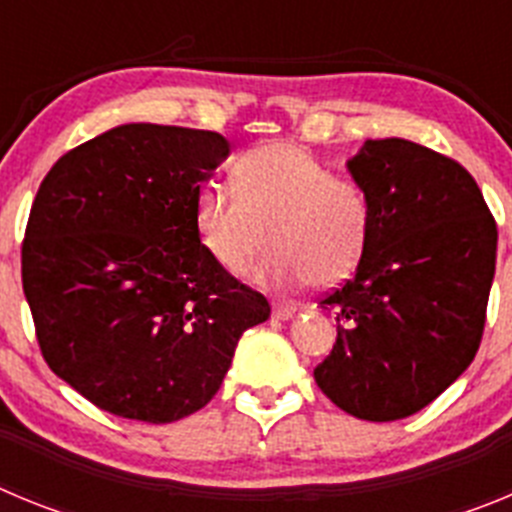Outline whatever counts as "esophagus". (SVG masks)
Segmentation results:
<instances>
[{"label": "esophagus", "instance_id": "34e87169", "mask_svg": "<svg viewBox=\"0 0 512 512\" xmlns=\"http://www.w3.org/2000/svg\"><path fill=\"white\" fill-rule=\"evenodd\" d=\"M271 315L277 320H289L292 315H295V307L287 305V302H274V307H271Z\"/></svg>", "mask_w": 512, "mask_h": 512}]
</instances>
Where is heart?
Returning <instances> with one entry per match:
<instances>
[{
    "mask_svg": "<svg viewBox=\"0 0 512 512\" xmlns=\"http://www.w3.org/2000/svg\"><path fill=\"white\" fill-rule=\"evenodd\" d=\"M233 192L205 184L194 194L192 220L200 246L233 277L253 269L264 287H333L364 259L372 238V200L356 179L330 174L297 143L271 140L230 166Z\"/></svg>",
    "mask_w": 512,
    "mask_h": 512,
    "instance_id": "1",
    "label": "heart"
}]
</instances>
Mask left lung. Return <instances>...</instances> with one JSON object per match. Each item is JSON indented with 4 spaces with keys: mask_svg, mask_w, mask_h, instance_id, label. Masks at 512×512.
Wrapping results in <instances>:
<instances>
[{
    "mask_svg": "<svg viewBox=\"0 0 512 512\" xmlns=\"http://www.w3.org/2000/svg\"><path fill=\"white\" fill-rule=\"evenodd\" d=\"M348 171L372 200V238L354 277L320 300L338 338L315 382L348 415L387 423L423 410L472 364L497 225L459 161L410 140H366Z\"/></svg>",
    "mask_w": 512,
    "mask_h": 512,
    "instance_id": "8db88e82",
    "label": "left lung"
}]
</instances>
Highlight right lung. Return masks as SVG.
Listing matches in <instances>:
<instances>
[{
	"instance_id": "obj_1",
	"label": "right lung",
	"mask_w": 512,
	"mask_h": 512,
	"mask_svg": "<svg viewBox=\"0 0 512 512\" xmlns=\"http://www.w3.org/2000/svg\"><path fill=\"white\" fill-rule=\"evenodd\" d=\"M228 140L133 122L45 174L22 241V292L43 359L99 410L174 423L220 390L261 292L200 246L192 207Z\"/></svg>"
}]
</instances>
